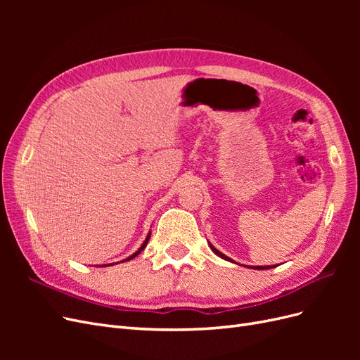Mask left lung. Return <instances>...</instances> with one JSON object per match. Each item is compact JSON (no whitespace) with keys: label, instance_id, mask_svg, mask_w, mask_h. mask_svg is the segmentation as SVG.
I'll use <instances>...</instances> for the list:
<instances>
[{"label":"left lung","instance_id":"1","mask_svg":"<svg viewBox=\"0 0 360 360\" xmlns=\"http://www.w3.org/2000/svg\"><path fill=\"white\" fill-rule=\"evenodd\" d=\"M210 248H212V250H213V252L216 254V255H219L221 258H224V259H228V261H231L230 258H228V257H225L222 252H219V250H217L214 246H212L210 245ZM271 267H274V266H271ZM252 269H257V270H264V269H270V266H255V267H252Z\"/></svg>","mask_w":360,"mask_h":360}]
</instances>
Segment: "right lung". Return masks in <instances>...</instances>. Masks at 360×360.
I'll return each mask as SVG.
<instances>
[{
    "label": "right lung",
    "instance_id": "add662e5",
    "mask_svg": "<svg viewBox=\"0 0 360 360\" xmlns=\"http://www.w3.org/2000/svg\"><path fill=\"white\" fill-rule=\"evenodd\" d=\"M148 238H150V234H148V236H147V238H146V242H144V243H143V246H141V248H139V249H138V250H136V252H135V254H134V255H130V257H129V258H127V259H126V261H129V259H132V258H135V257H136V255H138V254H139V252H141V250H143V249H144V248H146V246H147V243H148Z\"/></svg>",
    "mask_w": 360,
    "mask_h": 360
}]
</instances>
